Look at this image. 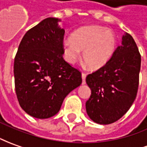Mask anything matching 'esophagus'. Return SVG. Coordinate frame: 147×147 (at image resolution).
Segmentation results:
<instances>
[{
  "label": "esophagus",
  "mask_w": 147,
  "mask_h": 147,
  "mask_svg": "<svg viewBox=\"0 0 147 147\" xmlns=\"http://www.w3.org/2000/svg\"><path fill=\"white\" fill-rule=\"evenodd\" d=\"M86 74L82 73V84H83V85L86 84Z\"/></svg>",
  "instance_id": "esophagus-1"
}]
</instances>
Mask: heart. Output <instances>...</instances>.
Returning a JSON list of instances; mask_svg holds the SVG:
<instances>
[{
  "mask_svg": "<svg viewBox=\"0 0 147 147\" xmlns=\"http://www.w3.org/2000/svg\"><path fill=\"white\" fill-rule=\"evenodd\" d=\"M116 45V36L111 29L99 25L83 27L63 42L64 58L68 63H74L80 57V51H82L86 65L91 69L98 70L112 57Z\"/></svg>",
  "mask_w": 147,
  "mask_h": 147,
  "instance_id": "b5f03b06",
  "label": "heart"
}]
</instances>
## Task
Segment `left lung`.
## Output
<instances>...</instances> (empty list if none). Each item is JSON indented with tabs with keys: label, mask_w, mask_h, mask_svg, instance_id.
<instances>
[{
	"label": "left lung",
	"mask_w": 147,
	"mask_h": 147,
	"mask_svg": "<svg viewBox=\"0 0 147 147\" xmlns=\"http://www.w3.org/2000/svg\"><path fill=\"white\" fill-rule=\"evenodd\" d=\"M140 68L137 45L131 35L125 33L106 65L86 78L91 90L86 109L92 121L107 125L126 114L137 95Z\"/></svg>",
	"instance_id": "1"
}]
</instances>
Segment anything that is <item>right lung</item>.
Listing matches in <instances>:
<instances>
[{"label": "right lung", "instance_id": "1", "mask_svg": "<svg viewBox=\"0 0 147 147\" xmlns=\"http://www.w3.org/2000/svg\"><path fill=\"white\" fill-rule=\"evenodd\" d=\"M48 18L23 37L14 59L15 90L21 107L44 119L60 110L65 98L82 84V74L63 58L65 30Z\"/></svg>", "mask_w": 147, "mask_h": 147}]
</instances>
